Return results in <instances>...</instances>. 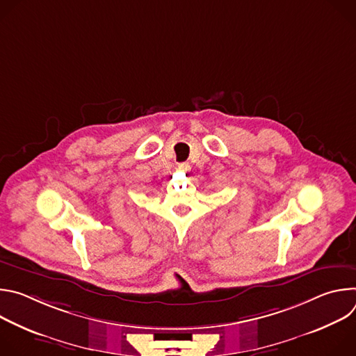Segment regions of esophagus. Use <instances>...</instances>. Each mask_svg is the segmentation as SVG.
I'll return each mask as SVG.
<instances>
[{"instance_id":"34e87169","label":"esophagus","mask_w":356,"mask_h":356,"mask_svg":"<svg viewBox=\"0 0 356 356\" xmlns=\"http://www.w3.org/2000/svg\"><path fill=\"white\" fill-rule=\"evenodd\" d=\"M190 165L188 163H180L179 166H177V170L179 172H183V173H187V172H190Z\"/></svg>"}]
</instances>
